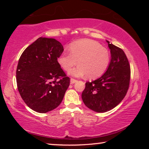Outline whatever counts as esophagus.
I'll return each instance as SVG.
<instances>
[{"instance_id": "1", "label": "esophagus", "mask_w": 149, "mask_h": 149, "mask_svg": "<svg viewBox=\"0 0 149 149\" xmlns=\"http://www.w3.org/2000/svg\"><path fill=\"white\" fill-rule=\"evenodd\" d=\"M77 81L76 79H73V78H71V79H70V82H71V84H75V83H76Z\"/></svg>"}]
</instances>
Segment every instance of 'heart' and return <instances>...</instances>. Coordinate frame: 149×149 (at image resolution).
Wrapping results in <instances>:
<instances>
[{"label":"heart","mask_w":149,"mask_h":149,"mask_svg":"<svg viewBox=\"0 0 149 149\" xmlns=\"http://www.w3.org/2000/svg\"><path fill=\"white\" fill-rule=\"evenodd\" d=\"M70 53L64 52L58 58V62L65 71L77 63V67L70 70L68 74L81 77L95 79L102 75L107 69L110 62L108 50L99 42L91 39H83L75 42L69 47Z\"/></svg>","instance_id":"b5f03b06"}]
</instances>
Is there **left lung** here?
<instances>
[{
  "mask_svg": "<svg viewBox=\"0 0 149 149\" xmlns=\"http://www.w3.org/2000/svg\"><path fill=\"white\" fill-rule=\"evenodd\" d=\"M111 58L107 71L99 79L87 82L81 97L87 108L105 112L120 104L127 92L130 65L122 49L107 41Z\"/></svg>",
  "mask_w": 149,
  "mask_h": 149,
  "instance_id": "obj_1",
  "label": "left lung"
}]
</instances>
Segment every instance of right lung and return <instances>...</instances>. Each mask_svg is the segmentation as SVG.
<instances>
[{
  "instance_id": "add662e5",
  "label": "right lung",
  "mask_w": 149,
  "mask_h": 149,
  "mask_svg": "<svg viewBox=\"0 0 149 149\" xmlns=\"http://www.w3.org/2000/svg\"><path fill=\"white\" fill-rule=\"evenodd\" d=\"M63 51L58 41L41 37L27 47L19 58L17 89L25 103L35 112L47 113L57 108L69 87L70 78L57 60Z\"/></svg>"
}]
</instances>
